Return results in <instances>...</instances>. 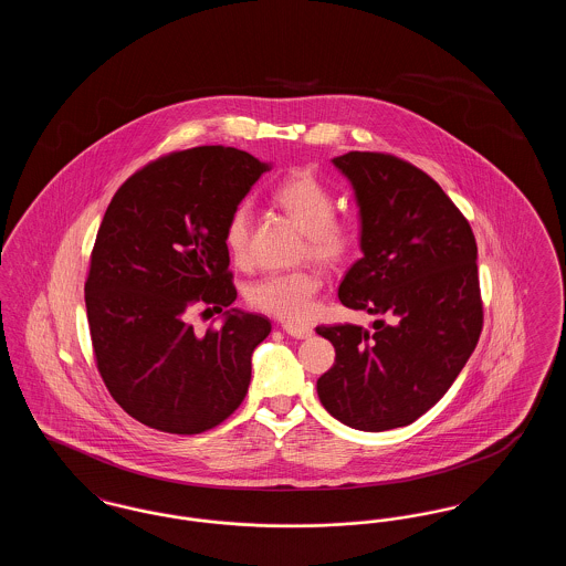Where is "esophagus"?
<instances>
[{"instance_id":"esophagus-1","label":"esophagus","mask_w":566,"mask_h":566,"mask_svg":"<svg viewBox=\"0 0 566 566\" xmlns=\"http://www.w3.org/2000/svg\"><path fill=\"white\" fill-rule=\"evenodd\" d=\"M284 333L295 337V339H307L314 335V328L312 326H305V324L286 323L284 326Z\"/></svg>"}]
</instances>
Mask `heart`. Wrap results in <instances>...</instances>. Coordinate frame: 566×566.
<instances>
[{
    "instance_id": "b5f03b06",
    "label": "heart",
    "mask_w": 566,
    "mask_h": 566,
    "mask_svg": "<svg viewBox=\"0 0 566 566\" xmlns=\"http://www.w3.org/2000/svg\"><path fill=\"white\" fill-rule=\"evenodd\" d=\"M277 206L307 233L303 254L324 268H344L360 245V222L350 214L335 216V197L312 171L298 169L280 182L273 192ZM222 242L229 259L245 268L252 259V210L240 203L227 218ZM321 275L312 270L268 273L245 291L250 307L273 318L298 323L312 316Z\"/></svg>"
}]
</instances>
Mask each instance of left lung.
<instances>
[{
  "mask_svg": "<svg viewBox=\"0 0 566 566\" xmlns=\"http://www.w3.org/2000/svg\"><path fill=\"white\" fill-rule=\"evenodd\" d=\"M333 163L356 192L363 250L337 295L377 321L374 331L316 328L335 348L318 397L352 429L407 427L448 392L478 346V243L454 201L416 165L358 150Z\"/></svg>",
  "mask_w": 566,
  "mask_h": 566,
  "instance_id": "1",
  "label": "left lung"
}]
</instances>
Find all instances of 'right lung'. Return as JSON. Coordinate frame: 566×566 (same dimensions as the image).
<instances>
[{
	"label": "right lung",
	"instance_id": "add662e5",
	"mask_svg": "<svg viewBox=\"0 0 566 566\" xmlns=\"http://www.w3.org/2000/svg\"><path fill=\"white\" fill-rule=\"evenodd\" d=\"M268 169L238 148L199 146L144 165L109 201L84 284L86 318L112 399L150 429L210 431L248 392L270 321L227 310L222 326L197 335L189 314L235 301L222 229Z\"/></svg>",
	"mask_w": 566,
	"mask_h": 566
}]
</instances>
